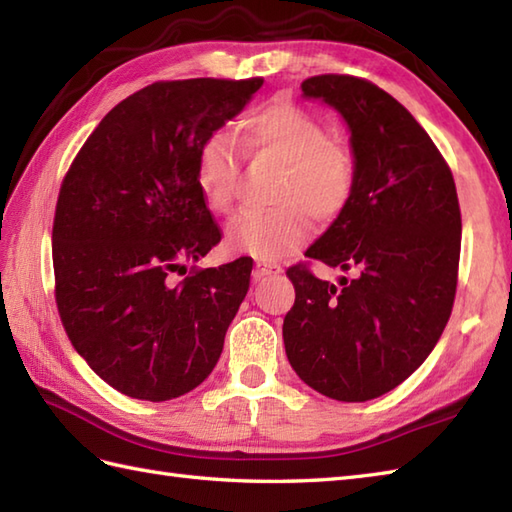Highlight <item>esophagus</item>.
Wrapping results in <instances>:
<instances>
[{
	"label": "esophagus",
	"instance_id": "esophagus-1",
	"mask_svg": "<svg viewBox=\"0 0 512 512\" xmlns=\"http://www.w3.org/2000/svg\"><path fill=\"white\" fill-rule=\"evenodd\" d=\"M281 273V266L279 264H273V262H257L255 264V270H253V279L255 281H262L270 275H277Z\"/></svg>",
	"mask_w": 512,
	"mask_h": 512
}]
</instances>
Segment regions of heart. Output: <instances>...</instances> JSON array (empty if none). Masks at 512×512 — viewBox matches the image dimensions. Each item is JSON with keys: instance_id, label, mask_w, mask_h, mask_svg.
I'll use <instances>...</instances> for the list:
<instances>
[{"instance_id": "heart-1", "label": "heart", "mask_w": 512, "mask_h": 512, "mask_svg": "<svg viewBox=\"0 0 512 512\" xmlns=\"http://www.w3.org/2000/svg\"><path fill=\"white\" fill-rule=\"evenodd\" d=\"M235 140L248 154L284 165L275 209L244 211L228 226L226 244L235 253L273 262L306 242L308 215L328 224L350 206L358 178L354 151L303 107L284 99L259 105L235 125ZM235 180L231 138L211 134L195 156V184L213 213L231 211Z\"/></svg>"}]
</instances>
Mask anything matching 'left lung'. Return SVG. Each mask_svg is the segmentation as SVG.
Segmentation results:
<instances>
[{"label": "left lung", "instance_id": "1", "mask_svg": "<svg viewBox=\"0 0 512 512\" xmlns=\"http://www.w3.org/2000/svg\"><path fill=\"white\" fill-rule=\"evenodd\" d=\"M350 127L356 189L306 257L341 268L339 286L290 266L295 306L284 319L288 361L319 394L365 402L409 378L444 332L455 299L462 217L453 173L394 96L350 74L310 76Z\"/></svg>", "mask_w": 512, "mask_h": 512}]
</instances>
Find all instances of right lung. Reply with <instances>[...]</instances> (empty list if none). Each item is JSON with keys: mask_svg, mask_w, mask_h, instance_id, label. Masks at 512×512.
Returning <instances> with one entry per match:
<instances>
[{"mask_svg": "<svg viewBox=\"0 0 512 512\" xmlns=\"http://www.w3.org/2000/svg\"><path fill=\"white\" fill-rule=\"evenodd\" d=\"M264 79L158 81L107 114L65 173L52 224L65 334L107 385L162 402L198 387L222 354L253 259L195 268L222 233L195 156Z\"/></svg>", "mask_w": 512, "mask_h": 512, "instance_id": "add662e5", "label": "right lung"}]
</instances>
